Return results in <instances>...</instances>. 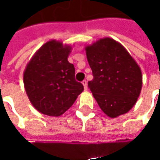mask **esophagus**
Masks as SVG:
<instances>
[{"mask_svg": "<svg viewBox=\"0 0 160 160\" xmlns=\"http://www.w3.org/2000/svg\"><path fill=\"white\" fill-rule=\"evenodd\" d=\"M82 85L84 86V89H85V91L87 90V80H83L82 81Z\"/></svg>", "mask_w": 160, "mask_h": 160, "instance_id": "1", "label": "esophagus"}]
</instances>
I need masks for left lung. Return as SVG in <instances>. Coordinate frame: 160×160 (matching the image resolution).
<instances>
[{"label": "left lung", "instance_id": "8db88e82", "mask_svg": "<svg viewBox=\"0 0 160 160\" xmlns=\"http://www.w3.org/2000/svg\"><path fill=\"white\" fill-rule=\"evenodd\" d=\"M85 49L93 75L88 87L100 109L111 118L127 113L141 93V68L127 49L111 38L98 40Z\"/></svg>", "mask_w": 160, "mask_h": 160}]
</instances>
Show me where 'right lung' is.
Instances as JSON below:
<instances>
[{
    "instance_id": "1",
    "label": "right lung",
    "mask_w": 160,
    "mask_h": 160,
    "mask_svg": "<svg viewBox=\"0 0 160 160\" xmlns=\"http://www.w3.org/2000/svg\"><path fill=\"white\" fill-rule=\"evenodd\" d=\"M72 47L50 40L38 49L24 71V86L33 107L49 117L65 113L84 90L68 61Z\"/></svg>"
}]
</instances>
